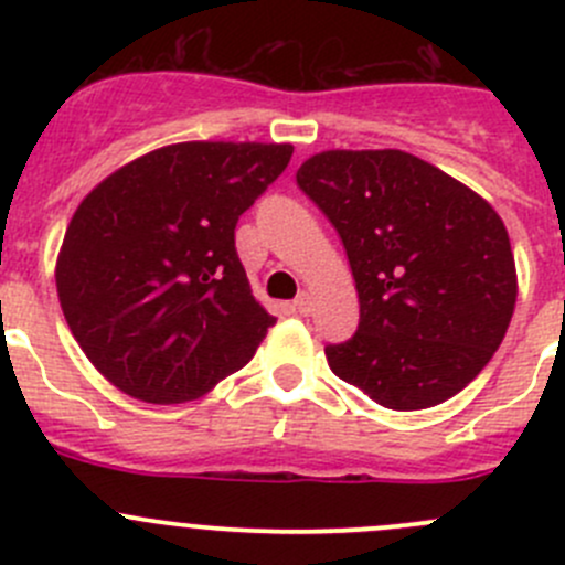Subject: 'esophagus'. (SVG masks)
<instances>
[{"label":"esophagus","instance_id":"obj_1","mask_svg":"<svg viewBox=\"0 0 565 565\" xmlns=\"http://www.w3.org/2000/svg\"><path fill=\"white\" fill-rule=\"evenodd\" d=\"M292 309L298 311V315H303V317H309L311 311H315V300H311V295L309 292H300L298 298L292 300Z\"/></svg>","mask_w":565,"mask_h":565}]
</instances>
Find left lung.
<instances>
[{
    "label": "left lung",
    "instance_id": "1",
    "mask_svg": "<svg viewBox=\"0 0 565 565\" xmlns=\"http://www.w3.org/2000/svg\"><path fill=\"white\" fill-rule=\"evenodd\" d=\"M298 188L344 243L361 319L324 347L335 377L388 409H424L494 355L516 303L500 215L470 188L402 150H330Z\"/></svg>",
    "mask_w": 565,
    "mask_h": 565
}]
</instances>
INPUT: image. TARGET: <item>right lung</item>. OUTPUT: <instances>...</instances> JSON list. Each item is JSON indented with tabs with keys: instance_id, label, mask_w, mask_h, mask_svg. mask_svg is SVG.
Returning a JSON list of instances; mask_svg holds the SVG:
<instances>
[{
	"instance_id": "add662e5",
	"label": "right lung",
	"mask_w": 565,
	"mask_h": 565,
	"mask_svg": "<svg viewBox=\"0 0 565 565\" xmlns=\"http://www.w3.org/2000/svg\"><path fill=\"white\" fill-rule=\"evenodd\" d=\"M289 158L292 145L185 141L136 158L78 204L56 292L108 383L180 404L254 358L276 317L250 295L235 226Z\"/></svg>"
}]
</instances>
